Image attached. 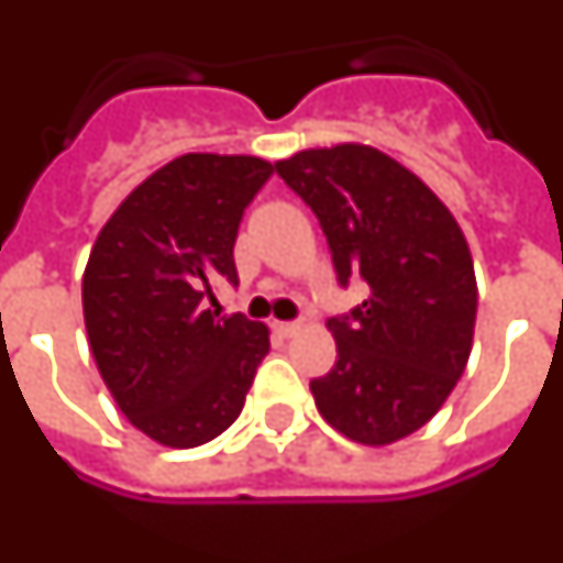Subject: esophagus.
<instances>
[{
	"instance_id": "34e87169",
	"label": "esophagus",
	"mask_w": 563,
	"mask_h": 563,
	"mask_svg": "<svg viewBox=\"0 0 563 563\" xmlns=\"http://www.w3.org/2000/svg\"><path fill=\"white\" fill-rule=\"evenodd\" d=\"M274 332H277V335H283V338H292V335H298V332H301V322H274Z\"/></svg>"
}]
</instances>
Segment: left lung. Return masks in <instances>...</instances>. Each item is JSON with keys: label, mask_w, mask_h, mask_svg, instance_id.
<instances>
[{"label": "left lung", "mask_w": 563, "mask_h": 563, "mask_svg": "<svg viewBox=\"0 0 563 563\" xmlns=\"http://www.w3.org/2000/svg\"><path fill=\"white\" fill-rule=\"evenodd\" d=\"M274 167L320 219L338 283H368L363 305L329 320L338 360L310 393L341 435L393 445L466 368L478 308L470 243L445 203L372 145L305 148Z\"/></svg>", "instance_id": "1"}]
</instances>
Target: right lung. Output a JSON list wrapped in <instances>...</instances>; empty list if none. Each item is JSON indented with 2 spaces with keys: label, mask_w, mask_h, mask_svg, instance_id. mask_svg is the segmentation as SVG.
I'll return each mask as SVG.
<instances>
[{
  "label": "right lung",
  "mask_w": 563,
  "mask_h": 563,
  "mask_svg": "<svg viewBox=\"0 0 563 563\" xmlns=\"http://www.w3.org/2000/svg\"><path fill=\"white\" fill-rule=\"evenodd\" d=\"M274 173L253 155L191 152L121 200L81 280L90 353L118 408L167 448H198L243 411L268 325L207 310L216 280L238 283L243 210Z\"/></svg>",
  "instance_id": "1"
}]
</instances>
